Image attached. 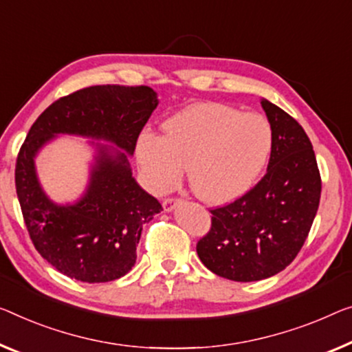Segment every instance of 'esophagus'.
Wrapping results in <instances>:
<instances>
[{"label": "esophagus", "mask_w": 352, "mask_h": 352, "mask_svg": "<svg viewBox=\"0 0 352 352\" xmlns=\"http://www.w3.org/2000/svg\"><path fill=\"white\" fill-rule=\"evenodd\" d=\"M180 202V199H175V197H166L164 201H162V207H164V210H167V212H170V210H174L177 204Z\"/></svg>", "instance_id": "esophagus-1"}]
</instances>
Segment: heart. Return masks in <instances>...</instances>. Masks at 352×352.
I'll return each mask as SVG.
<instances>
[{
	"instance_id": "heart-1",
	"label": "heart",
	"mask_w": 352,
	"mask_h": 352,
	"mask_svg": "<svg viewBox=\"0 0 352 352\" xmlns=\"http://www.w3.org/2000/svg\"><path fill=\"white\" fill-rule=\"evenodd\" d=\"M272 146L274 131L262 115L204 102L167 120L164 138L140 134L135 155L153 190L177 186L188 167L192 191L214 204L248 191L264 170Z\"/></svg>"
}]
</instances>
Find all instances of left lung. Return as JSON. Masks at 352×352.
<instances>
[{"mask_svg":"<svg viewBox=\"0 0 352 352\" xmlns=\"http://www.w3.org/2000/svg\"><path fill=\"white\" fill-rule=\"evenodd\" d=\"M274 131L267 174L228 206L210 210L212 228L199 240L202 264L232 281H259L285 270L305 243L321 199L313 145L289 113L261 101Z\"/></svg>","mask_w":352,"mask_h":352,"instance_id":"8db88e82","label":"left lung"}]
</instances>
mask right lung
<instances>
[{"instance_id": "add662e5", "label": "right lung", "mask_w": 352, "mask_h": 352, "mask_svg": "<svg viewBox=\"0 0 352 352\" xmlns=\"http://www.w3.org/2000/svg\"><path fill=\"white\" fill-rule=\"evenodd\" d=\"M158 106L150 87L96 85L50 104L31 126L15 162V190L34 248L63 275L83 283L124 276L135 264L142 226L162 207L133 178L128 155ZM56 133L110 140L98 146L91 185L74 206L54 204L35 177L34 156Z\"/></svg>"}]
</instances>
